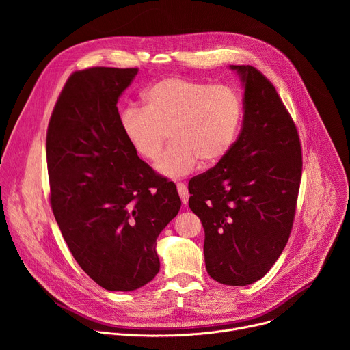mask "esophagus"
I'll return each instance as SVG.
<instances>
[{
  "label": "esophagus",
  "instance_id": "34e87169",
  "mask_svg": "<svg viewBox=\"0 0 350 350\" xmlns=\"http://www.w3.org/2000/svg\"><path fill=\"white\" fill-rule=\"evenodd\" d=\"M177 191L180 193V198L184 205L188 204V199H189V192H188V188L184 183H177Z\"/></svg>",
  "mask_w": 350,
  "mask_h": 350
}]
</instances>
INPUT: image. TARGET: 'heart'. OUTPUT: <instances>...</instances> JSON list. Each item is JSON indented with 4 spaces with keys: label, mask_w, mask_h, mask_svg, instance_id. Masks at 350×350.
Masks as SVG:
<instances>
[{
    "label": "heart",
    "mask_w": 350,
    "mask_h": 350,
    "mask_svg": "<svg viewBox=\"0 0 350 350\" xmlns=\"http://www.w3.org/2000/svg\"><path fill=\"white\" fill-rule=\"evenodd\" d=\"M144 107H127L119 124L134 151L155 161L166 141L172 144L157 163L161 174L178 178L195 169L199 159L220 161L235 141L242 103L238 92L184 77H165L142 92Z\"/></svg>",
    "instance_id": "heart-1"
}]
</instances>
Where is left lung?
Returning a JSON list of instances; mask_svg holds the SVG:
<instances>
[{"instance_id":"left-lung-1","label":"left lung","mask_w":350,"mask_h":350,"mask_svg":"<svg viewBox=\"0 0 350 350\" xmlns=\"http://www.w3.org/2000/svg\"><path fill=\"white\" fill-rule=\"evenodd\" d=\"M243 85V122L219 163L189 180V209L205 230L209 275L243 286L267 274L288 242L302 176L301 141L274 85L231 65Z\"/></svg>"}]
</instances>
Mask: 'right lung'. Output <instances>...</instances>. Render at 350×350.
<instances>
[{"label":"right lung","mask_w":350,"mask_h":350,"mask_svg":"<svg viewBox=\"0 0 350 350\" xmlns=\"http://www.w3.org/2000/svg\"><path fill=\"white\" fill-rule=\"evenodd\" d=\"M137 68H91L66 81L49 119L51 208L79 266L108 291H134L158 274L157 238L181 206L126 139L118 101Z\"/></svg>","instance_id":"1"}]
</instances>
